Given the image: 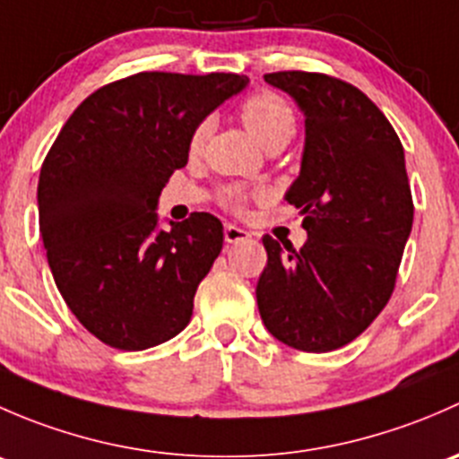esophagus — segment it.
Listing matches in <instances>:
<instances>
[{
	"instance_id": "1",
	"label": "esophagus",
	"mask_w": 459,
	"mask_h": 459,
	"mask_svg": "<svg viewBox=\"0 0 459 459\" xmlns=\"http://www.w3.org/2000/svg\"><path fill=\"white\" fill-rule=\"evenodd\" d=\"M248 238H251V235H248V230L239 229V226H235V224L224 226L226 244H238V242H244V239H248Z\"/></svg>"
}]
</instances>
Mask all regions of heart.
Returning a JSON list of instances; mask_svg holds the SVG:
<instances>
[{
    "label": "heart",
    "instance_id": "heart-1",
    "mask_svg": "<svg viewBox=\"0 0 459 459\" xmlns=\"http://www.w3.org/2000/svg\"><path fill=\"white\" fill-rule=\"evenodd\" d=\"M239 119L247 126V131L251 133L255 140L266 146L273 140H286L289 142L295 133V113L280 95L275 92H255V95L247 97V100L239 104L238 108ZM208 131H211V122L202 119L191 133V140H188V151L200 152L204 142H206ZM248 197L251 193L247 191L239 184H230V186L221 188L220 202L221 206L229 208L233 212H244L247 208Z\"/></svg>",
    "mask_w": 459,
    "mask_h": 459
}]
</instances>
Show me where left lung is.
I'll use <instances>...</instances> for the list:
<instances>
[{
  "label": "left lung",
  "instance_id": "8db88e82",
  "mask_svg": "<svg viewBox=\"0 0 459 459\" xmlns=\"http://www.w3.org/2000/svg\"><path fill=\"white\" fill-rule=\"evenodd\" d=\"M264 80L289 92L307 117L302 170L286 202L302 211L308 239L295 251L264 235L257 308L280 342L326 353L362 335L395 289L413 226L404 148L349 82L304 71Z\"/></svg>",
  "mask_w": 459,
  "mask_h": 459
}]
</instances>
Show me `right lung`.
<instances>
[{
	"mask_svg": "<svg viewBox=\"0 0 459 459\" xmlns=\"http://www.w3.org/2000/svg\"><path fill=\"white\" fill-rule=\"evenodd\" d=\"M247 82L137 73L88 95L50 146L37 186L46 257L66 307L104 344L151 349L191 322L224 226L191 212L157 230V197L186 166L193 128Z\"/></svg>",
	"mask_w": 459,
	"mask_h": 459,
	"instance_id": "right-lung-1",
	"label": "right lung"
}]
</instances>
